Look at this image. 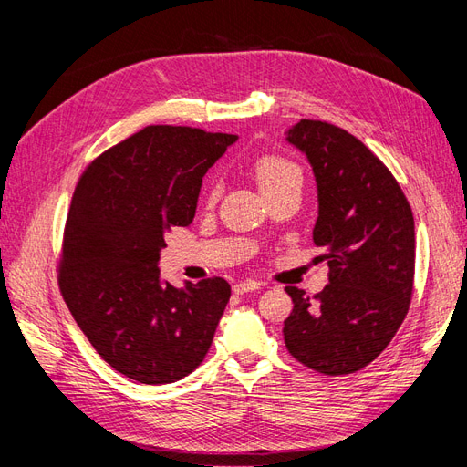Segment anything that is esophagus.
Returning <instances> with one entry per match:
<instances>
[{"label":"esophagus","mask_w":467,"mask_h":467,"mask_svg":"<svg viewBox=\"0 0 467 467\" xmlns=\"http://www.w3.org/2000/svg\"><path fill=\"white\" fill-rule=\"evenodd\" d=\"M261 286H263V282L245 280V282H237V285L234 286V292L235 294H247V292H253V290H259Z\"/></svg>","instance_id":"obj_1"}]
</instances>
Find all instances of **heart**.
I'll use <instances>...</instances> for the list:
<instances>
[{"mask_svg":"<svg viewBox=\"0 0 467 467\" xmlns=\"http://www.w3.org/2000/svg\"><path fill=\"white\" fill-rule=\"evenodd\" d=\"M253 175H255L261 191L273 189L290 179H302L298 165H294L285 158H278V155H263V158H259L255 165H253Z\"/></svg>","mask_w":467,"mask_h":467,"instance_id":"heart-1","label":"heart"}]
</instances>
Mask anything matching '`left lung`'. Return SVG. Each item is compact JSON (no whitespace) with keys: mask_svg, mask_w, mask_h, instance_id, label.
<instances>
[{"mask_svg":"<svg viewBox=\"0 0 467 467\" xmlns=\"http://www.w3.org/2000/svg\"><path fill=\"white\" fill-rule=\"evenodd\" d=\"M286 142L312 165L317 187L314 244L325 247L329 285L314 300L288 286L290 355L325 376L352 374L384 350L413 294L415 220L389 169L358 138L300 120Z\"/></svg>","mask_w":467,"mask_h":467,"instance_id":"obj_1","label":"left lung"}]
</instances>
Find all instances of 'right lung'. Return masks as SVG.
<instances>
[{
	"mask_svg": "<svg viewBox=\"0 0 467 467\" xmlns=\"http://www.w3.org/2000/svg\"><path fill=\"white\" fill-rule=\"evenodd\" d=\"M237 140L189 126H146L86 169L72 196L60 290L107 364L140 384L199 366L232 288L223 278H161L165 235L192 222L202 177Z\"/></svg>",
	"mask_w": 467,
	"mask_h": 467,
	"instance_id": "obj_1",
	"label": "right lung"
}]
</instances>
